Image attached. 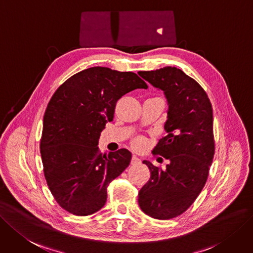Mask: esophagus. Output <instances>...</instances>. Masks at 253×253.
Returning <instances> with one entry per match:
<instances>
[{"instance_id":"esophagus-1","label":"esophagus","mask_w":253,"mask_h":253,"mask_svg":"<svg viewBox=\"0 0 253 253\" xmlns=\"http://www.w3.org/2000/svg\"><path fill=\"white\" fill-rule=\"evenodd\" d=\"M141 162H142L141 158H138V157L135 156V155L132 156V160H131V164H132V165H138V164H141Z\"/></svg>"}]
</instances>
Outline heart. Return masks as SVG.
Returning a JSON list of instances; mask_svg holds the SVG:
<instances>
[{"mask_svg": "<svg viewBox=\"0 0 253 253\" xmlns=\"http://www.w3.org/2000/svg\"><path fill=\"white\" fill-rule=\"evenodd\" d=\"M133 146L136 149H142L145 146V141H144L142 137H138V138H136V139H134V141H133Z\"/></svg>", "mask_w": 253, "mask_h": 253, "instance_id": "1", "label": "heart"}]
</instances>
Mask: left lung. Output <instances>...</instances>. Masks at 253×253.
Segmentation results:
<instances>
[{
    "instance_id": "left-lung-1",
    "label": "left lung",
    "mask_w": 253,
    "mask_h": 253,
    "mask_svg": "<svg viewBox=\"0 0 253 253\" xmlns=\"http://www.w3.org/2000/svg\"><path fill=\"white\" fill-rule=\"evenodd\" d=\"M165 93L167 135L153 149L170 164L166 170L144 161L149 181L138 192L141 210L154 219L169 220L188 210L207 182L214 154L212 108L200 84L175 67L139 72Z\"/></svg>"
}]
</instances>
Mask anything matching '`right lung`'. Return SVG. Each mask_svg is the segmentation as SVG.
I'll list each match as a JSON object with an SVG mask.
<instances>
[{"instance_id": "add662e5", "label": "right lung", "mask_w": 253, "mask_h": 253, "mask_svg": "<svg viewBox=\"0 0 253 253\" xmlns=\"http://www.w3.org/2000/svg\"><path fill=\"white\" fill-rule=\"evenodd\" d=\"M136 88H148L132 72L93 67L63 82L46 106L41 155L44 178L60 207L76 216L101 210L107 186L131 161L127 149L102 154L98 143L117 101Z\"/></svg>"}]
</instances>
